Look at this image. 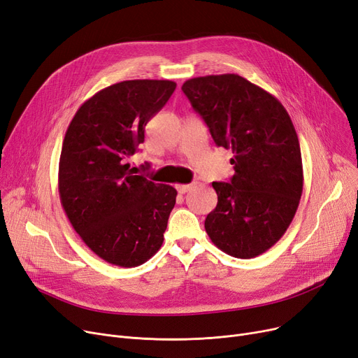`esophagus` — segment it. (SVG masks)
Returning <instances> with one entry per match:
<instances>
[{
  "label": "esophagus",
  "mask_w": 358,
  "mask_h": 358,
  "mask_svg": "<svg viewBox=\"0 0 358 358\" xmlns=\"http://www.w3.org/2000/svg\"><path fill=\"white\" fill-rule=\"evenodd\" d=\"M192 187H193L192 184H177L176 189H177V192H178L180 194H185L187 192H190Z\"/></svg>",
  "instance_id": "34e87169"
}]
</instances>
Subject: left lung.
<instances>
[{
  "label": "left lung",
  "instance_id": "8db88e82",
  "mask_svg": "<svg viewBox=\"0 0 358 358\" xmlns=\"http://www.w3.org/2000/svg\"><path fill=\"white\" fill-rule=\"evenodd\" d=\"M181 90L215 143L234 154L232 178L212 182L217 204L204 220L206 232L228 255L266 252L287 231L303 192L302 154L289 113L236 73L192 78Z\"/></svg>",
  "mask_w": 358,
  "mask_h": 358
}]
</instances>
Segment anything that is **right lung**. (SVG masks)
I'll return each mask as SVG.
<instances>
[{"instance_id":"1","label":"right lung","mask_w":358,"mask_h":358,"mask_svg":"<svg viewBox=\"0 0 358 358\" xmlns=\"http://www.w3.org/2000/svg\"><path fill=\"white\" fill-rule=\"evenodd\" d=\"M176 87L168 80L113 84L88 99L66 129L58 176L62 208L85 245L110 264L138 267L164 242L177 190L135 176L126 161Z\"/></svg>"}]
</instances>
